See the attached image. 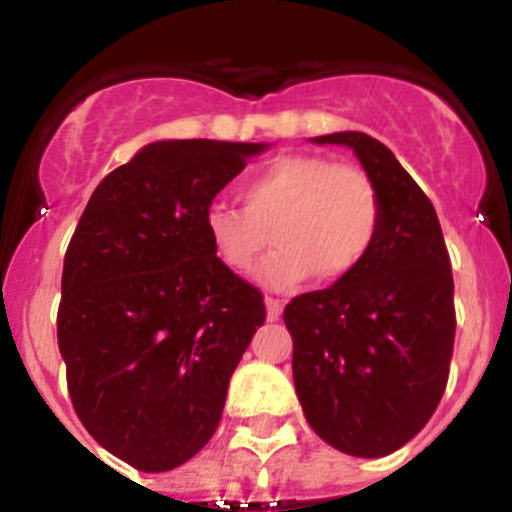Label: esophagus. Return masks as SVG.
Segmentation results:
<instances>
[{
    "mask_svg": "<svg viewBox=\"0 0 512 512\" xmlns=\"http://www.w3.org/2000/svg\"><path fill=\"white\" fill-rule=\"evenodd\" d=\"M282 310H284L282 302L274 300V297H266V318H269L271 323L282 318Z\"/></svg>",
    "mask_w": 512,
    "mask_h": 512,
    "instance_id": "esophagus-1",
    "label": "esophagus"
}]
</instances>
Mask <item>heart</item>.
Returning a JSON list of instances; mask_svg holds the SVG:
<instances>
[{"mask_svg": "<svg viewBox=\"0 0 512 512\" xmlns=\"http://www.w3.org/2000/svg\"><path fill=\"white\" fill-rule=\"evenodd\" d=\"M241 200L243 207H207V241L225 269L248 277L264 261L271 234L279 253L261 279L274 289H295L315 274L343 282L369 259L382 228L372 179L323 156L274 158L241 184Z\"/></svg>", "mask_w": 512, "mask_h": 512, "instance_id": "1", "label": "heart"}]
</instances>
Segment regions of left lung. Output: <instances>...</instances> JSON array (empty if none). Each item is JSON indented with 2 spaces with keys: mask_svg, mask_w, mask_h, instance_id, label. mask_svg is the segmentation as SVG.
<instances>
[{
  "mask_svg": "<svg viewBox=\"0 0 512 512\" xmlns=\"http://www.w3.org/2000/svg\"><path fill=\"white\" fill-rule=\"evenodd\" d=\"M312 140L354 148L379 192L382 228L356 274L284 307L295 390L325 443L377 459L420 433L449 382V251L431 200L384 143L366 133Z\"/></svg>",
  "mask_w": 512,
  "mask_h": 512,
  "instance_id": "left-lung-1",
  "label": "left lung"
}]
</instances>
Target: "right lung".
Here are the masks:
<instances>
[{
	"mask_svg": "<svg viewBox=\"0 0 512 512\" xmlns=\"http://www.w3.org/2000/svg\"><path fill=\"white\" fill-rule=\"evenodd\" d=\"M266 143L158 140L94 189L66 248L58 348L99 446L169 472L217 431L228 382L266 320L264 295L205 233L215 194Z\"/></svg>",
	"mask_w": 512,
	"mask_h": 512,
	"instance_id": "add662e5",
	"label": "right lung"
}]
</instances>
